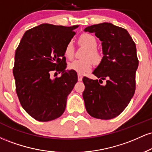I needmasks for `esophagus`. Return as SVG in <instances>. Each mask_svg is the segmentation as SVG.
<instances>
[{
    "mask_svg": "<svg viewBox=\"0 0 152 152\" xmlns=\"http://www.w3.org/2000/svg\"><path fill=\"white\" fill-rule=\"evenodd\" d=\"M82 79H83V76H82L81 74H78V81H81Z\"/></svg>",
    "mask_w": 152,
    "mask_h": 152,
    "instance_id": "34e87169",
    "label": "esophagus"
}]
</instances>
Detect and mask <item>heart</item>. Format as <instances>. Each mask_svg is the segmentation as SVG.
Listing matches in <instances>:
<instances>
[{"label":"heart","instance_id":"heart-1","mask_svg":"<svg viewBox=\"0 0 152 152\" xmlns=\"http://www.w3.org/2000/svg\"><path fill=\"white\" fill-rule=\"evenodd\" d=\"M79 43L82 46L88 48L85 53V59H75L68 64V69L74 71L78 74H83L91 70L93 61L96 64H99L102 59V54L97 49V40L93 35L83 34L79 37ZM64 54L68 58H71L74 55V45L72 41H69L64 49ZM91 59H90V58ZM92 60L91 61V60Z\"/></svg>","mask_w":152,"mask_h":152}]
</instances>
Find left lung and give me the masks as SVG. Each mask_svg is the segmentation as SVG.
Returning <instances> with one entry per match:
<instances>
[{
  "instance_id": "1",
  "label": "left lung",
  "mask_w": 152,
  "mask_h": 152,
  "mask_svg": "<svg viewBox=\"0 0 152 152\" xmlns=\"http://www.w3.org/2000/svg\"><path fill=\"white\" fill-rule=\"evenodd\" d=\"M84 31L99 38L104 55L93 71L99 79L83 78L85 107L94 118L111 119L125 109L135 92L139 65L136 44L126 29L111 23L88 26Z\"/></svg>"
}]
</instances>
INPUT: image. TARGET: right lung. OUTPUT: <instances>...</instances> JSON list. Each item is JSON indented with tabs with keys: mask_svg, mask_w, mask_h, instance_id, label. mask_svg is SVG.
<instances>
[{
	"mask_svg": "<svg viewBox=\"0 0 152 152\" xmlns=\"http://www.w3.org/2000/svg\"><path fill=\"white\" fill-rule=\"evenodd\" d=\"M79 26L43 23L26 31L15 53L13 69L20 104L39 121L60 117L69 94L78 81L77 73L66 71L64 49ZM62 73L52 80V72Z\"/></svg>",
	"mask_w": 152,
	"mask_h": 152,
	"instance_id": "add662e5",
	"label": "right lung"
}]
</instances>
